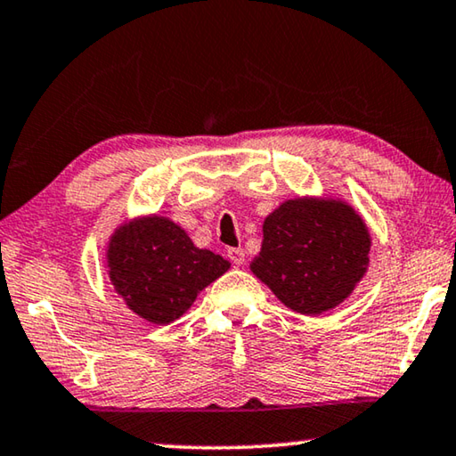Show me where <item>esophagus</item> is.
<instances>
[{
    "label": "esophagus",
    "mask_w": 456,
    "mask_h": 456,
    "mask_svg": "<svg viewBox=\"0 0 456 456\" xmlns=\"http://www.w3.org/2000/svg\"><path fill=\"white\" fill-rule=\"evenodd\" d=\"M227 256H229V260L235 264V266H243V264H246V251H243L241 248H229Z\"/></svg>",
    "instance_id": "1"
}]
</instances>
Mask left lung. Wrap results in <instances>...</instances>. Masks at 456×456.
Wrapping results in <instances>:
<instances>
[{
  "instance_id": "left-lung-1",
  "label": "left lung",
  "mask_w": 456,
  "mask_h": 456,
  "mask_svg": "<svg viewBox=\"0 0 456 456\" xmlns=\"http://www.w3.org/2000/svg\"><path fill=\"white\" fill-rule=\"evenodd\" d=\"M369 249V229L354 208L339 200H287L264 221L251 272L297 314L322 315L354 290Z\"/></svg>"
}]
</instances>
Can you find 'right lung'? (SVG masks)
Returning <instances> with one entry per match:
<instances>
[{
	"label": "right lung",
	"instance_id": "1",
	"mask_svg": "<svg viewBox=\"0 0 456 456\" xmlns=\"http://www.w3.org/2000/svg\"><path fill=\"white\" fill-rule=\"evenodd\" d=\"M229 266L163 216L122 225L108 246V274L117 293L134 314L158 325L184 315L196 295Z\"/></svg>",
	"mask_w": 456,
	"mask_h": 456
}]
</instances>
